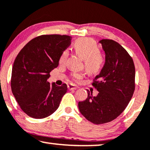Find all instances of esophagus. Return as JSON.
<instances>
[{"instance_id":"1","label":"esophagus","mask_w":150,"mask_h":150,"mask_svg":"<svg viewBox=\"0 0 150 150\" xmlns=\"http://www.w3.org/2000/svg\"><path fill=\"white\" fill-rule=\"evenodd\" d=\"M77 88H78V87L74 84H71V83H70V84L68 85V89L70 90V91H71V90H76Z\"/></svg>"}]
</instances>
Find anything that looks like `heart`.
<instances>
[{"label":"heart","mask_w":150,"mask_h":150,"mask_svg":"<svg viewBox=\"0 0 150 150\" xmlns=\"http://www.w3.org/2000/svg\"><path fill=\"white\" fill-rule=\"evenodd\" d=\"M75 53L83 59L84 67L91 75H97L100 73L105 64V58L99 51V48L93 39L89 38H81L75 42L73 45ZM69 56V51L64 50L61 53L59 62L64 64ZM83 73H73L71 79L74 81H79L83 78Z\"/></svg>","instance_id":"1"}]
</instances>
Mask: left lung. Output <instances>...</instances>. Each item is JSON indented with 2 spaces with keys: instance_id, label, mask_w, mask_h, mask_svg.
<instances>
[{
  "instance_id": "obj_1",
  "label": "left lung",
  "mask_w": 150,
  "mask_h": 150,
  "mask_svg": "<svg viewBox=\"0 0 150 150\" xmlns=\"http://www.w3.org/2000/svg\"><path fill=\"white\" fill-rule=\"evenodd\" d=\"M105 53V62L92 85L99 91L96 97L79 101V111L88 121L103 124L113 121L126 108L135 89V67L126 50L112 40L99 41Z\"/></svg>"
}]
</instances>
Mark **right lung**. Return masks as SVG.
Instances as JSON below:
<instances>
[{
    "label": "right lung",
    "instance_id": "obj_1",
    "mask_svg": "<svg viewBox=\"0 0 150 150\" xmlns=\"http://www.w3.org/2000/svg\"><path fill=\"white\" fill-rule=\"evenodd\" d=\"M71 39L67 35H40L30 40L16 57L11 91L22 110L30 117L45 118L58 108L67 86L50 84L47 80Z\"/></svg>",
    "mask_w": 150,
    "mask_h": 150
}]
</instances>
